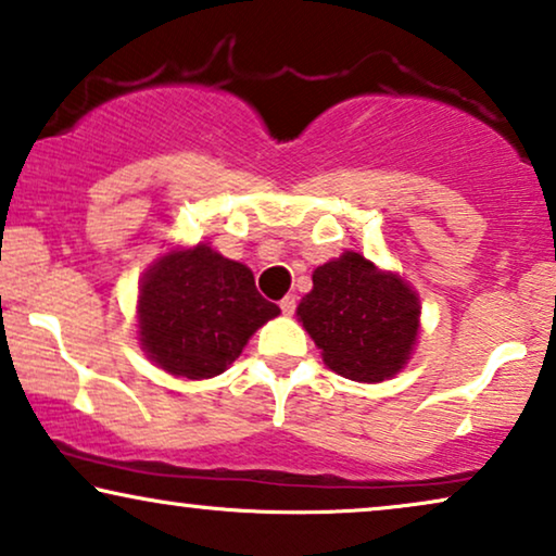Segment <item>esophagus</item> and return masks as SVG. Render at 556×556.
Instances as JSON below:
<instances>
[{
    "mask_svg": "<svg viewBox=\"0 0 556 556\" xmlns=\"http://www.w3.org/2000/svg\"><path fill=\"white\" fill-rule=\"evenodd\" d=\"M280 312L286 316H291L295 312V295H283V299H280Z\"/></svg>",
    "mask_w": 556,
    "mask_h": 556,
    "instance_id": "1",
    "label": "esophagus"
}]
</instances>
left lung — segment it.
<instances>
[{
    "label": "left lung",
    "mask_w": 556,
    "mask_h": 556,
    "mask_svg": "<svg viewBox=\"0 0 556 556\" xmlns=\"http://www.w3.org/2000/svg\"><path fill=\"white\" fill-rule=\"evenodd\" d=\"M299 319L329 370L359 383H380L406 365L419 334V299L393 273H380L359 252H344L314 270Z\"/></svg>",
    "instance_id": "8db88e82"
}]
</instances>
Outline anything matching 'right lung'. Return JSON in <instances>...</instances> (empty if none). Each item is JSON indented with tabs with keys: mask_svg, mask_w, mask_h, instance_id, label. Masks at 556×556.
Listing matches in <instances>:
<instances>
[{
	"mask_svg": "<svg viewBox=\"0 0 556 556\" xmlns=\"http://www.w3.org/2000/svg\"><path fill=\"white\" fill-rule=\"evenodd\" d=\"M137 314L150 359L201 380L225 372L252 331L280 308L257 293L250 268L197 244L168 252L146 273Z\"/></svg>",
	"mask_w": 556,
	"mask_h": 556,
	"instance_id": "obj_1",
	"label": "right lung"
}]
</instances>
